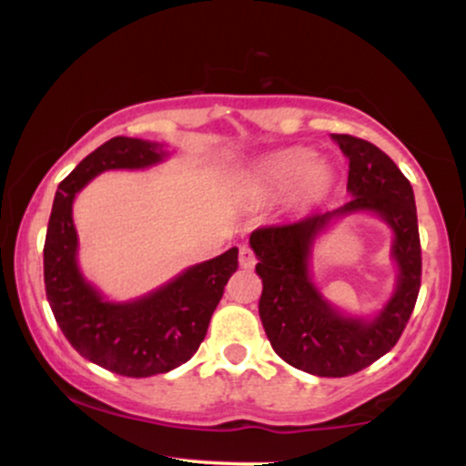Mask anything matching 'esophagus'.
<instances>
[{
  "label": "esophagus",
  "instance_id": "34e87169",
  "mask_svg": "<svg viewBox=\"0 0 466 466\" xmlns=\"http://www.w3.org/2000/svg\"><path fill=\"white\" fill-rule=\"evenodd\" d=\"M238 263H240V267H243V269H251V267L256 265L254 251H251L248 245H243V248L238 249Z\"/></svg>",
  "mask_w": 466,
  "mask_h": 466
}]
</instances>
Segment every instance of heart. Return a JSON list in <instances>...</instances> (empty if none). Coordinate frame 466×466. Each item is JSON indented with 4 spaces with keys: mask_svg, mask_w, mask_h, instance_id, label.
<instances>
[{
    "mask_svg": "<svg viewBox=\"0 0 466 466\" xmlns=\"http://www.w3.org/2000/svg\"><path fill=\"white\" fill-rule=\"evenodd\" d=\"M333 168L322 159H311V153L304 148H291L269 155L260 162L254 173L256 188L282 195L298 188L302 199L315 201L322 199L333 188Z\"/></svg>",
    "mask_w": 466,
    "mask_h": 466,
    "instance_id": "1",
    "label": "heart"
}]
</instances>
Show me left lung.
<instances>
[{
    "mask_svg": "<svg viewBox=\"0 0 466 466\" xmlns=\"http://www.w3.org/2000/svg\"><path fill=\"white\" fill-rule=\"evenodd\" d=\"M349 157L352 199L324 215L265 226L251 232L249 245L263 280L258 313L271 349L289 366L318 377H349L394 349L403 335L420 289V237L414 190L399 166L361 137L333 133ZM368 209L395 232L393 255L400 265L398 291L374 320L346 319L321 298L308 276L312 240L335 216Z\"/></svg>",
    "mask_w": 466,
    "mask_h": 466,
    "instance_id": "8db88e82",
    "label": "left lung"
}]
</instances>
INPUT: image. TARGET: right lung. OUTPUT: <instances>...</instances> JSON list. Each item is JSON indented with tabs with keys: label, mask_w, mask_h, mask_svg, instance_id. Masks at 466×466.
I'll return each mask as SVG.
<instances>
[{
	"label": "right lung",
	"mask_w": 466,
	"mask_h": 466,
	"mask_svg": "<svg viewBox=\"0 0 466 466\" xmlns=\"http://www.w3.org/2000/svg\"><path fill=\"white\" fill-rule=\"evenodd\" d=\"M159 144L111 137L58 184L44 245L46 296L63 335L85 360L122 377H153L195 355L229 276L238 249L188 267L168 285L133 302H106L80 276L72 203L76 192L111 168H147L164 159Z\"/></svg>",
	"instance_id": "right-lung-1"
}]
</instances>
